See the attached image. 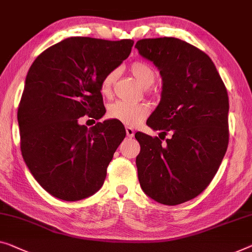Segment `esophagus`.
Listing matches in <instances>:
<instances>
[{
    "mask_svg": "<svg viewBox=\"0 0 252 252\" xmlns=\"http://www.w3.org/2000/svg\"><path fill=\"white\" fill-rule=\"evenodd\" d=\"M126 136L129 138H132L134 136V131H133L132 127H130V126L126 127Z\"/></svg>",
    "mask_w": 252,
    "mask_h": 252,
    "instance_id": "34e87169",
    "label": "esophagus"
}]
</instances>
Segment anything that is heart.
Masks as SVG:
<instances>
[{
	"mask_svg": "<svg viewBox=\"0 0 252 252\" xmlns=\"http://www.w3.org/2000/svg\"><path fill=\"white\" fill-rule=\"evenodd\" d=\"M130 71L145 88L153 86L156 80L155 71L146 62H132L130 64ZM116 77H118L116 70H111L102 78V80L99 82V92L103 96L108 97L112 95ZM149 108L146 104L118 100V102L111 104L108 106L107 116L110 119L121 122L126 126H134L139 125L147 116Z\"/></svg>",
	"mask_w": 252,
	"mask_h": 252,
	"instance_id": "heart-1",
	"label": "heart"
}]
</instances>
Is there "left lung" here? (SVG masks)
I'll return each mask as SVG.
<instances>
[{
  "mask_svg": "<svg viewBox=\"0 0 252 252\" xmlns=\"http://www.w3.org/2000/svg\"><path fill=\"white\" fill-rule=\"evenodd\" d=\"M139 54L158 67L162 98L147 126L172 134L137 132L141 189L159 204L174 206L200 194L219 171L228 145V96L209 56L185 40H138Z\"/></svg>",
  "mask_w": 252,
  "mask_h": 252,
  "instance_id": "8db88e82",
  "label": "left lung"
}]
</instances>
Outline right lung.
Masks as SVG:
<instances>
[{"label": "right lung", "instance_id": "add662e5", "mask_svg": "<svg viewBox=\"0 0 252 252\" xmlns=\"http://www.w3.org/2000/svg\"><path fill=\"white\" fill-rule=\"evenodd\" d=\"M132 46V39L70 37L30 66L18 108L20 148L32 176L52 196L76 201L102 188L126 129L115 120L88 129L79 118L105 114L99 82Z\"/></svg>", "mask_w": 252, "mask_h": 252}]
</instances>
